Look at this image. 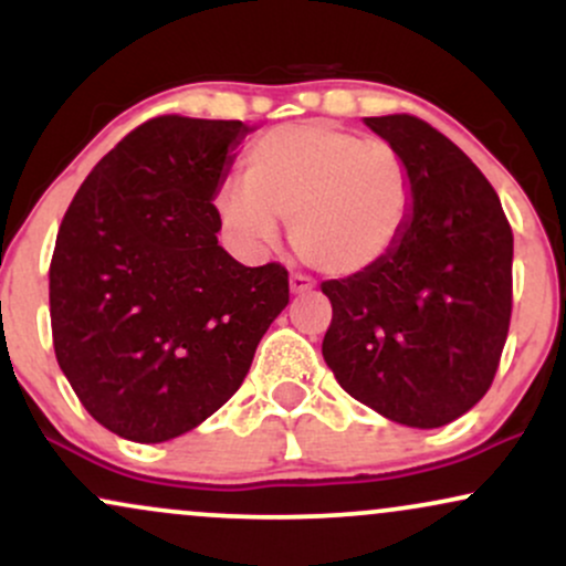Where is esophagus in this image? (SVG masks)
Listing matches in <instances>:
<instances>
[{"label": "esophagus", "instance_id": "34e87169", "mask_svg": "<svg viewBox=\"0 0 566 566\" xmlns=\"http://www.w3.org/2000/svg\"><path fill=\"white\" fill-rule=\"evenodd\" d=\"M314 290V282H311L308 276H303V274H292L290 276V292L292 295H305V292H311Z\"/></svg>", "mask_w": 566, "mask_h": 566}]
</instances>
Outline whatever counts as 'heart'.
Wrapping results in <instances>:
<instances>
[{
	"instance_id": "obj_1",
	"label": "heart",
	"mask_w": 566,
	"mask_h": 566,
	"mask_svg": "<svg viewBox=\"0 0 566 566\" xmlns=\"http://www.w3.org/2000/svg\"><path fill=\"white\" fill-rule=\"evenodd\" d=\"M412 201V175L391 143L333 122H301L252 143L244 184H226L212 205L220 231L242 250L274 244L282 218L308 269L348 279L399 247Z\"/></svg>"
}]
</instances>
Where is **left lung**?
<instances>
[{
  "instance_id": "left-lung-1",
  "label": "left lung",
  "mask_w": 566,
  "mask_h": 566,
  "mask_svg": "<svg viewBox=\"0 0 566 566\" xmlns=\"http://www.w3.org/2000/svg\"><path fill=\"white\" fill-rule=\"evenodd\" d=\"M412 175V218L391 255L322 282L337 382L409 428L458 420L492 386L511 322L513 233L495 188L450 138L409 114L365 116Z\"/></svg>"
}]
</instances>
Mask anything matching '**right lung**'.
<instances>
[{"instance_id":"add662e5","label":"right lung","mask_w":566,"mask_h":566,"mask_svg":"<svg viewBox=\"0 0 566 566\" xmlns=\"http://www.w3.org/2000/svg\"><path fill=\"white\" fill-rule=\"evenodd\" d=\"M244 122L159 116L106 154L63 216L50 263L57 365L116 437L159 444L242 386L290 303L279 263L218 244L216 193Z\"/></svg>"}]
</instances>
